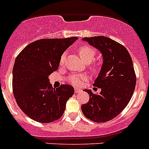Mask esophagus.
Listing matches in <instances>:
<instances>
[{
	"label": "esophagus",
	"mask_w": 149,
	"mask_h": 149,
	"mask_svg": "<svg viewBox=\"0 0 149 149\" xmlns=\"http://www.w3.org/2000/svg\"><path fill=\"white\" fill-rule=\"evenodd\" d=\"M80 91H81V89H80V88H74V92H75V93H79Z\"/></svg>",
	"instance_id": "esophagus-1"
}]
</instances>
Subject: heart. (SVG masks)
I'll use <instances>...</instances> for the list:
<instances>
[{
    "label": "heart",
    "instance_id": "heart-1",
    "mask_svg": "<svg viewBox=\"0 0 149 149\" xmlns=\"http://www.w3.org/2000/svg\"><path fill=\"white\" fill-rule=\"evenodd\" d=\"M79 55L80 58L86 63H91L92 61L95 60V56H96V51L93 48L91 47L88 45H84V46H80L78 49ZM65 56L66 54L63 53L61 55L60 58V64L63 65L65 61ZM99 67L97 65H92L91 66V69L94 72H97L98 70ZM87 80V76L84 74H75V75H72L69 77V81L71 84L74 86H79L83 83L84 81H86Z\"/></svg>",
    "mask_w": 149,
    "mask_h": 149
}]
</instances>
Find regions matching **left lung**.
Here are the masks:
<instances>
[{"label": "left lung", "instance_id": "obj_1", "mask_svg": "<svg viewBox=\"0 0 149 149\" xmlns=\"http://www.w3.org/2000/svg\"><path fill=\"white\" fill-rule=\"evenodd\" d=\"M83 40L97 49L103 55V65L94 86L101 88L99 95L85 89L89 100L82 105L86 118L105 123L117 117L126 107L136 86V75L132 58L120 43L104 36L84 38Z\"/></svg>", "mask_w": 149, "mask_h": 149}]
</instances>
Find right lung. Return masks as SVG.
<instances>
[{
	"instance_id": "add662e5",
	"label": "right lung",
	"mask_w": 149,
	"mask_h": 149,
	"mask_svg": "<svg viewBox=\"0 0 149 149\" xmlns=\"http://www.w3.org/2000/svg\"><path fill=\"white\" fill-rule=\"evenodd\" d=\"M77 39H40L27 45L17 56L12 70L13 94L31 119L47 123L63 114L74 90L69 85L53 88L49 75L58 69L61 55Z\"/></svg>"
}]
</instances>
